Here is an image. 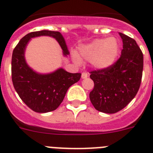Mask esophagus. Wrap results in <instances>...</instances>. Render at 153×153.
<instances>
[{"label":"esophagus","instance_id":"1","mask_svg":"<svg viewBox=\"0 0 153 153\" xmlns=\"http://www.w3.org/2000/svg\"><path fill=\"white\" fill-rule=\"evenodd\" d=\"M81 77H82V79H86V78L88 77V74H87V73H85V72L82 73Z\"/></svg>","mask_w":153,"mask_h":153}]
</instances>
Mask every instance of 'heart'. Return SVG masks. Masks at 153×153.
<instances>
[{"instance_id":"b5f03b06","label":"heart","mask_w":153,"mask_h":153,"mask_svg":"<svg viewBox=\"0 0 153 153\" xmlns=\"http://www.w3.org/2000/svg\"><path fill=\"white\" fill-rule=\"evenodd\" d=\"M120 52V43L116 38L96 39L79 48L78 56L74 55V60L81 63L80 59L90 61L97 70H105L115 63Z\"/></svg>"}]
</instances>
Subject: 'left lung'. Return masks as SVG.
<instances>
[{"label":"left lung","instance_id":"left-lung-1","mask_svg":"<svg viewBox=\"0 0 153 153\" xmlns=\"http://www.w3.org/2000/svg\"><path fill=\"white\" fill-rule=\"evenodd\" d=\"M123 42L121 57L111 67L91 72L94 83L90 100L95 109L114 114L127 106L141 84L143 55L136 42L119 32Z\"/></svg>","mask_w":153,"mask_h":153}]
</instances>
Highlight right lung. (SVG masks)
<instances>
[{
    "instance_id": "add662e5",
    "label": "right lung",
    "mask_w": 153,
    "mask_h": 153,
    "mask_svg": "<svg viewBox=\"0 0 153 153\" xmlns=\"http://www.w3.org/2000/svg\"><path fill=\"white\" fill-rule=\"evenodd\" d=\"M39 36L54 38L60 45L64 56L70 54L60 32L42 30L28 33L13 51L11 76L14 89L22 101L34 111L46 113L60 105L69 87L79 81L81 74H71L62 68L49 74H39L32 70L26 62L25 53L31 39Z\"/></svg>"
}]
</instances>
